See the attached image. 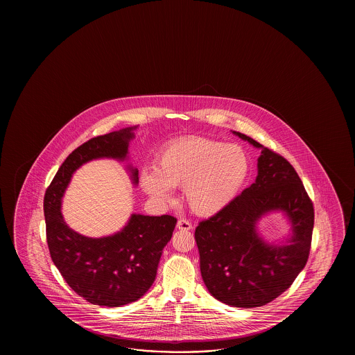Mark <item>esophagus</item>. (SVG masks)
Segmentation results:
<instances>
[{
  "label": "esophagus",
  "instance_id": "obj_1",
  "mask_svg": "<svg viewBox=\"0 0 355 355\" xmlns=\"http://www.w3.org/2000/svg\"><path fill=\"white\" fill-rule=\"evenodd\" d=\"M176 227H178L179 230H182V231H190V230L193 228L191 223L189 222L188 219H179Z\"/></svg>",
  "mask_w": 355,
  "mask_h": 355
}]
</instances>
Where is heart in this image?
<instances>
[{"instance_id": "1", "label": "heart", "mask_w": 355, "mask_h": 355, "mask_svg": "<svg viewBox=\"0 0 355 355\" xmlns=\"http://www.w3.org/2000/svg\"><path fill=\"white\" fill-rule=\"evenodd\" d=\"M155 170L141 175L144 193L167 200L170 188H184L189 208L198 216L211 217L237 196L249 176L250 159L239 144L189 136L168 144L159 153Z\"/></svg>"}]
</instances>
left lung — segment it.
I'll return each mask as SVG.
<instances>
[{
    "mask_svg": "<svg viewBox=\"0 0 355 355\" xmlns=\"http://www.w3.org/2000/svg\"><path fill=\"white\" fill-rule=\"evenodd\" d=\"M261 148L254 184L223 211L196 228L200 272L216 300L232 307H260L292 286L309 259L313 204L295 167L255 139L234 132ZM283 211L293 234L284 245L268 244L257 234V220L270 211Z\"/></svg>",
    "mask_w": 355,
    "mask_h": 355,
    "instance_id": "8db88e82",
    "label": "left lung"
}]
</instances>
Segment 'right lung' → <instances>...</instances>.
I'll use <instances>...</instances> for the list:
<instances>
[{
    "label": "right lung",
    "instance_id": "right-lung-1",
    "mask_svg": "<svg viewBox=\"0 0 355 355\" xmlns=\"http://www.w3.org/2000/svg\"><path fill=\"white\" fill-rule=\"evenodd\" d=\"M136 128L81 144L60 165L44 196L46 242L54 265L77 295L98 306L121 307L144 295L155 282L162 250L176 225V218L167 214H132L119 232L92 239L69 228L60 213L62 196L76 170L91 159L124 161ZM129 171L136 185L138 170L129 166Z\"/></svg>",
    "mask_w": 355,
    "mask_h": 355
}]
</instances>
